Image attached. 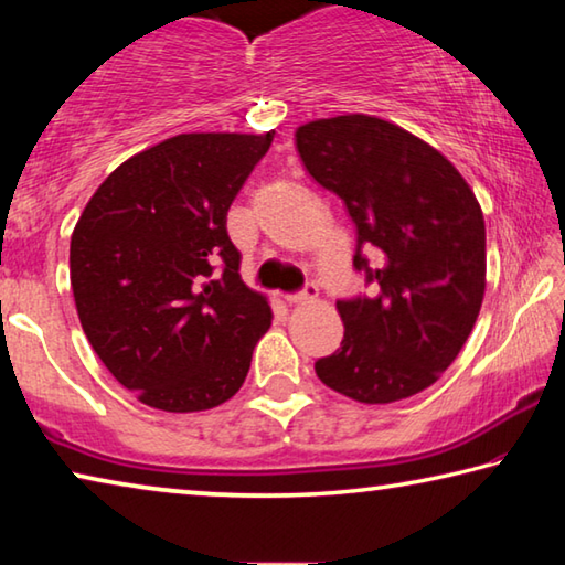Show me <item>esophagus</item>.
<instances>
[{"label": "esophagus", "mask_w": 565, "mask_h": 565, "mask_svg": "<svg viewBox=\"0 0 565 565\" xmlns=\"http://www.w3.org/2000/svg\"><path fill=\"white\" fill-rule=\"evenodd\" d=\"M319 296V289H317V284H306L301 291H296V294H286V303H309V301H313Z\"/></svg>", "instance_id": "obj_1"}]
</instances>
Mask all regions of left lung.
I'll use <instances>...</instances> for the list:
<instances>
[{
    "mask_svg": "<svg viewBox=\"0 0 565 565\" xmlns=\"http://www.w3.org/2000/svg\"><path fill=\"white\" fill-rule=\"evenodd\" d=\"M296 149L347 204L353 269L374 291L337 301L343 339L317 376L361 404L414 396L451 366L481 311V206L434 147L366 114L303 124Z\"/></svg>",
    "mask_w": 565,
    "mask_h": 565,
    "instance_id": "obj_1",
    "label": "left lung"
}]
</instances>
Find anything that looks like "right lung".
<instances>
[{"mask_svg": "<svg viewBox=\"0 0 565 565\" xmlns=\"http://www.w3.org/2000/svg\"><path fill=\"white\" fill-rule=\"evenodd\" d=\"M274 134H179L111 171L76 222L72 291L104 366L151 408L232 398L271 327L226 212Z\"/></svg>", "mask_w": 565, "mask_h": 565, "instance_id": "add662e5", "label": "right lung"}]
</instances>
